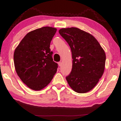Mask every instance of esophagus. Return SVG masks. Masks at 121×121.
<instances>
[{"mask_svg":"<svg viewBox=\"0 0 121 121\" xmlns=\"http://www.w3.org/2000/svg\"><path fill=\"white\" fill-rule=\"evenodd\" d=\"M58 65H59V66L61 67V65H62V63H61V62H58Z\"/></svg>","mask_w":121,"mask_h":121,"instance_id":"esophagus-1","label":"esophagus"}]
</instances>
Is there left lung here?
I'll return each mask as SVG.
<instances>
[{
  "instance_id": "1",
  "label": "left lung",
  "mask_w": 121,
  "mask_h": 121,
  "mask_svg": "<svg viewBox=\"0 0 121 121\" xmlns=\"http://www.w3.org/2000/svg\"><path fill=\"white\" fill-rule=\"evenodd\" d=\"M59 32L68 43L72 53V70L65 77L67 82L76 92L86 93L103 75L105 51L92 35L78 28H62Z\"/></svg>"
}]
</instances>
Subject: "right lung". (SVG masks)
Returning <instances> with one entry per match:
<instances>
[{
  "instance_id": "obj_1",
  "label": "right lung",
  "mask_w": 121,
  "mask_h": 121,
  "mask_svg": "<svg viewBox=\"0 0 121 121\" xmlns=\"http://www.w3.org/2000/svg\"><path fill=\"white\" fill-rule=\"evenodd\" d=\"M56 29L44 26L29 32L14 53V66L21 81L30 89L38 91L51 82L57 71L50 43Z\"/></svg>"
}]
</instances>
